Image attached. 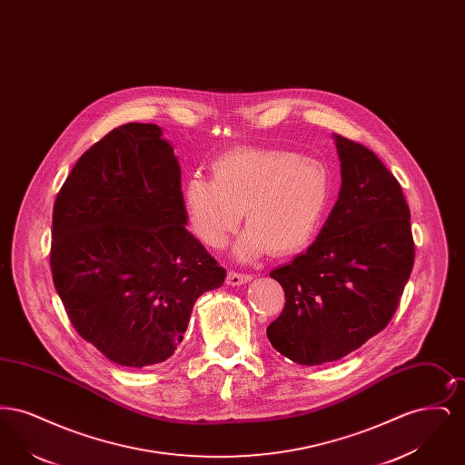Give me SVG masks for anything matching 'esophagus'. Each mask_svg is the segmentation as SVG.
I'll list each match as a JSON object with an SVG mask.
<instances>
[{
  "mask_svg": "<svg viewBox=\"0 0 465 465\" xmlns=\"http://www.w3.org/2000/svg\"><path fill=\"white\" fill-rule=\"evenodd\" d=\"M252 275L249 273H241V272H228L226 275V284L228 286H242L245 282H251Z\"/></svg>",
  "mask_w": 465,
  "mask_h": 465,
  "instance_id": "34e87169",
  "label": "esophagus"
}]
</instances>
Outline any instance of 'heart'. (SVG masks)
Wrapping results in <instances>:
<instances>
[{"label": "heart", "mask_w": 465, "mask_h": 465, "mask_svg": "<svg viewBox=\"0 0 465 465\" xmlns=\"http://www.w3.org/2000/svg\"><path fill=\"white\" fill-rule=\"evenodd\" d=\"M211 177L183 184L188 224L200 242L223 247L242 220L232 247L249 263L270 251L291 256L313 242L330 203V173L319 162L279 148H239L218 156Z\"/></svg>", "instance_id": "1"}]
</instances>
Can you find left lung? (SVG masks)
I'll use <instances>...</instances> for the list:
<instances>
[{
    "instance_id": "1",
    "label": "left lung",
    "mask_w": 465,
    "mask_h": 465,
    "mask_svg": "<svg viewBox=\"0 0 465 465\" xmlns=\"http://www.w3.org/2000/svg\"><path fill=\"white\" fill-rule=\"evenodd\" d=\"M332 141L338 200L307 252L270 273L286 305L266 336L279 354L303 366L338 361L381 331L415 260L398 179L362 144L338 134Z\"/></svg>"
}]
</instances>
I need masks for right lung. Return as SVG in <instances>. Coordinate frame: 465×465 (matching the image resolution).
Listing matches in <instances>:
<instances>
[{
    "instance_id": "add662e5",
    "label": "right lung",
    "mask_w": 465,
    "mask_h": 465,
    "mask_svg": "<svg viewBox=\"0 0 465 465\" xmlns=\"http://www.w3.org/2000/svg\"><path fill=\"white\" fill-rule=\"evenodd\" d=\"M181 167L155 124L113 129L74 163L52 218L50 265L71 324L110 361H167L226 270L186 230Z\"/></svg>"
}]
</instances>
